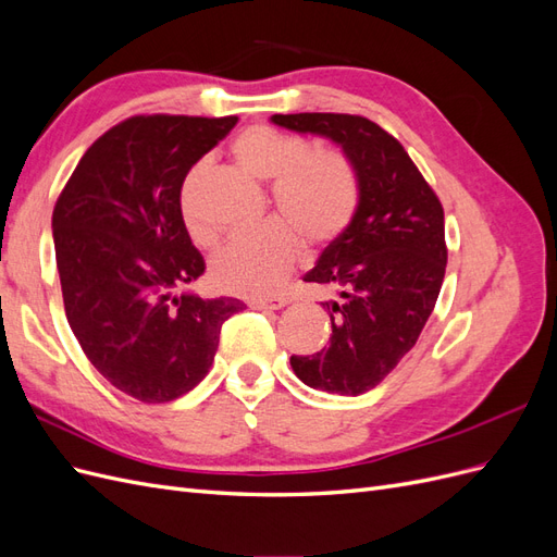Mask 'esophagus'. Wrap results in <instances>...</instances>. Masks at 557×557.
Masks as SVG:
<instances>
[{
    "instance_id": "obj_1",
    "label": "esophagus",
    "mask_w": 557,
    "mask_h": 557,
    "mask_svg": "<svg viewBox=\"0 0 557 557\" xmlns=\"http://www.w3.org/2000/svg\"><path fill=\"white\" fill-rule=\"evenodd\" d=\"M248 307H250V309H258V311H278V309H283V307H288V299H285V297L250 299Z\"/></svg>"
}]
</instances>
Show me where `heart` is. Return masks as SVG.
<instances>
[{
	"mask_svg": "<svg viewBox=\"0 0 557 557\" xmlns=\"http://www.w3.org/2000/svg\"><path fill=\"white\" fill-rule=\"evenodd\" d=\"M305 139L256 125L232 141V158L248 176L272 181V201L292 227L272 221L230 239L211 260V281L223 293L264 297L276 293L299 256V232L309 246H327L348 227L358 209V178L336 150H310ZM205 164L193 166L181 190V215L190 239L211 244L193 195Z\"/></svg>",
	"mask_w": 557,
	"mask_h": 557,
	"instance_id": "obj_1",
	"label": "heart"
}]
</instances>
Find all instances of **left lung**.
Wrapping results in <instances>:
<instances>
[{"label": "left lung", "mask_w": 557, "mask_h": 557, "mask_svg": "<svg viewBox=\"0 0 557 557\" xmlns=\"http://www.w3.org/2000/svg\"><path fill=\"white\" fill-rule=\"evenodd\" d=\"M269 121L330 139L358 178L352 221L305 276L339 295L320 301L332 320L330 344L290 358L301 383L358 397L416 346L440 297L446 274L442 201L401 144L362 115L276 113Z\"/></svg>", "instance_id": "1"}]
</instances>
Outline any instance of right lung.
<instances>
[{
	"label": "right lung",
	"mask_w": 557,
	"mask_h": 557,
	"mask_svg": "<svg viewBox=\"0 0 557 557\" xmlns=\"http://www.w3.org/2000/svg\"><path fill=\"white\" fill-rule=\"evenodd\" d=\"M237 115H134L81 158L53 211L55 262L70 327L117 391L172 401L207 376L221 327L242 299H201L205 274L181 215L193 166Z\"/></svg>",
	"instance_id": "add662e5"
}]
</instances>
